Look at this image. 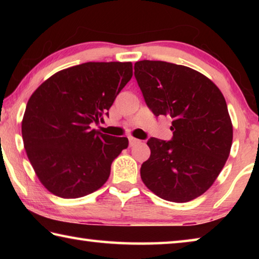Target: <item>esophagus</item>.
I'll return each mask as SVG.
<instances>
[{"instance_id":"34e87169","label":"esophagus","mask_w":259,"mask_h":259,"mask_svg":"<svg viewBox=\"0 0 259 259\" xmlns=\"http://www.w3.org/2000/svg\"><path fill=\"white\" fill-rule=\"evenodd\" d=\"M138 143H139L138 139H136L134 137H129V145L130 146H134V145H136V144H138Z\"/></svg>"}]
</instances>
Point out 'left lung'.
I'll return each mask as SVG.
<instances>
[{
	"mask_svg": "<svg viewBox=\"0 0 259 259\" xmlns=\"http://www.w3.org/2000/svg\"><path fill=\"white\" fill-rule=\"evenodd\" d=\"M135 77L155 116L169 115L172 138L151 137L140 168L159 198L188 202L208 190L230 155L233 126L221 90L190 67L160 60L135 64Z\"/></svg>",
	"mask_w": 259,
	"mask_h": 259,
	"instance_id": "1",
	"label": "left lung"
}]
</instances>
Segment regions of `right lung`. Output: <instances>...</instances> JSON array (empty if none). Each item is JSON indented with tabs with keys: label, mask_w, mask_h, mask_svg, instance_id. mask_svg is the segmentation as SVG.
Returning a JSON list of instances; mask_svg holds the SVG:
<instances>
[{
	"label": "right lung",
	"mask_w": 259,
	"mask_h": 259,
	"mask_svg": "<svg viewBox=\"0 0 259 259\" xmlns=\"http://www.w3.org/2000/svg\"><path fill=\"white\" fill-rule=\"evenodd\" d=\"M133 77V64L84 63L63 69L34 91L21 134L40 182L52 194L76 199L102 187L128 138L91 129Z\"/></svg>",
	"instance_id": "obj_1"
}]
</instances>
